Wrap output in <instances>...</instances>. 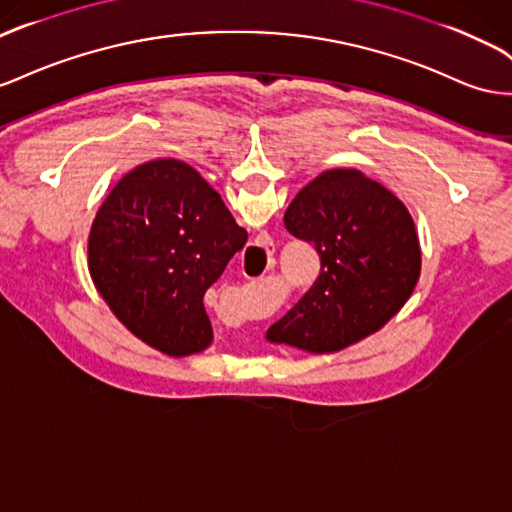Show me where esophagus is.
Wrapping results in <instances>:
<instances>
[{
    "mask_svg": "<svg viewBox=\"0 0 512 512\" xmlns=\"http://www.w3.org/2000/svg\"><path fill=\"white\" fill-rule=\"evenodd\" d=\"M243 265H245V258H243ZM273 265H275V260H273V258H269V265L265 267V271H267V269H271Z\"/></svg>",
    "mask_w": 512,
    "mask_h": 512,
    "instance_id": "obj_1",
    "label": "esophagus"
}]
</instances>
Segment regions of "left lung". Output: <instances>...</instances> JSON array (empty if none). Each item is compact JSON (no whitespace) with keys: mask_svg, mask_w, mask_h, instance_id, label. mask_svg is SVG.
Returning <instances> with one entry per match:
<instances>
[{"mask_svg":"<svg viewBox=\"0 0 512 512\" xmlns=\"http://www.w3.org/2000/svg\"><path fill=\"white\" fill-rule=\"evenodd\" d=\"M286 230L316 247L321 273L267 340L336 353L375 334L420 280L418 230L407 206L359 170H327L284 213Z\"/></svg>","mask_w":512,"mask_h":512,"instance_id":"1","label":"left lung"}]
</instances>
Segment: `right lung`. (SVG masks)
Listing matches in <instances>:
<instances>
[{"label":"right lung","instance_id":"obj_1","mask_svg":"<svg viewBox=\"0 0 512 512\" xmlns=\"http://www.w3.org/2000/svg\"><path fill=\"white\" fill-rule=\"evenodd\" d=\"M247 241L198 170L155 159L124 174L88 237L90 278L133 336L170 357L213 342L204 293Z\"/></svg>","mask_w":512,"mask_h":512}]
</instances>
